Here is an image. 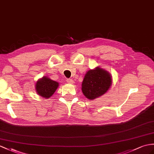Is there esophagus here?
Returning <instances> with one entry per match:
<instances>
[{"instance_id":"obj_1","label":"esophagus","mask_w":154,"mask_h":154,"mask_svg":"<svg viewBox=\"0 0 154 154\" xmlns=\"http://www.w3.org/2000/svg\"><path fill=\"white\" fill-rule=\"evenodd\" d=\"M66 81H67V82H68V83H69V84H74V80H72V79H68Z\"/></svg>"}]
</instances>
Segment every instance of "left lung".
<instances>
[{
    "label": "left lung",
    "instance_id": "1",
    "mask_svg": "<svg viewBox=\"0 0 154 154\" xmlns=\"http://www.w3.org/2000/svg\"><path fill=\"white\" fill-rule=\"evenodd\" d=\"M112 84L111 74L107 70L97 66L89 70L85 74L82 84V91L89 100L102 96L108 91Z\"/></svg>",
    "mask_w": 154,
    "mask_h": 154
}]
</instances>
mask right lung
Segmentation results:
<instances>
[{"instance_id": "right-lung-1", "label": "right lung", "mask_w": 154, "mask_h": 154, "mask_svg": "<svg viewBox=\"0 0 154 154\" xmlns=\"http://www.w3.org/2000/svg\"><path fill=\"white\" fill-rule=\"evenodd\" d=\"M59 85L57 82L52 80L48 76H43L37 80L35 90L38 95L44 99H48L54 94Z\"/></svg>"}]
</instances>
